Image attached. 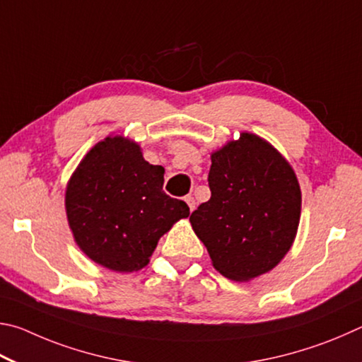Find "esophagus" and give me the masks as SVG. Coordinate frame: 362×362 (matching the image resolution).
Wrapping results in <instances>:
<instances>
[{
	"instance_id": "obj_1",
	"label": "esophagus",
	"mask_w": 362,
	"mask_h": 362,
	"mask_svg": "<svg viewBox=\"0 0 362 362\" xmlns=\"http://www.w3.org/2000/svg\"><path fill=\"white\" fill-rule=\"evenodd\" d=\"M186 204H187L189 210H191V211H194V210H195V205H197V204H195V199L192 197V195H187V197H186Z\"/></svg>"
}]
</instances>
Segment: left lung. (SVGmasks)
I'll list each match as a JSON object with an SVG mask.
<instances>
[{
	"instance_id": "obj_1",
	"label": "left lung",
	"mask_w": 362,
	"mask_h": 362,
	"mask_svg": "<svg viewBox=\"0 0 362 362\" xmlns=\"http://www.w3.org/2000/svg\"><path fill=\"white\" fill-rule=\"evenodd\" d=\"M211 197L191 214L214 269L246 281L275 267L294 242L300 187L291 165L262 138L242 133L211 156Z\"/></svg>"
}]
</instances>
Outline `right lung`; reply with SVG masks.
Masks as SVG:
<instances>
[{
    "label": "right lung",
    "instance_id": "add662e5",
    "mask_svg": "<svg viewBox=\"0 0 362 362\" xmlns=\"http://www.w3.org/2000/svg\"><path fill=\"white\" fill-rule=\"evenodd\" d=\"M163 171L120 136L93 146L79 163L66 189V214L76 243L93 262L116 272L143 269L158 238L189 216L186 202L163 192Z\"/></svg>",
    "mask_w": 362,
    "mask_h": 362
}]
</instances>
